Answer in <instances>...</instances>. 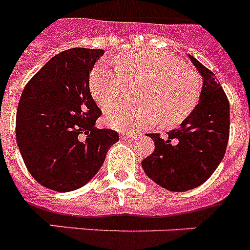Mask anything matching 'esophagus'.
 I'll list each match as a JSON object with an SVG mask.
<instances>
[{
	"mask_svg": "<svg viewBox=\"0 0 250 250\" xmlns=\"http://www.w3.org/2000/svg\"><path fill=\"white\" fill-rule=\"evenodd\" d=\"M135 135H136L135 132L128 131V132H123V133L121 135V137L122 139H132V137H133Z\"/></svg>",
	"mask_w": 250,
	"mask_h": 250,
	"instance_id": "34e87169",
	"label": "esophagus"
}]
</instances>
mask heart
Returning <instances> with one entry per match:
<instances>
[{
  "label": "heart",
  "instance_id": "b5f03b06",
  "mask_svg": "<svg viewBox=\"0 0 250 250\" xmlns=\"http://www.w3.org/2000/svg\"><path fill=\"white\" fill-rule=\"evenodd\" d=\"M114 65L99 64L90 76L93 100L106 107L119 100L125 91V78L144 79L136 105H111L105 111V122L119 131L143 127L158 119L173 125L184 121L195 107L200 81L191 68L169 52L135 50L115 56Z\"/></svg>",
  "mask_w": 250,
  "mask_h": 250
}]
</instances>
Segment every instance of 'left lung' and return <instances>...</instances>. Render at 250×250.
Masks as SVG:
<instances>
[{
	"instance_id": "1",
	"label": "left lung",
	"mask_w": 250,
	"mask_h": 250,
	"mask_svg": "<svg viewBox=\"0 0 250 250\" xmlns=\"http://www.w3.org/2000/svg\"><path fill=\"white\" fill-rule=\"evenodd\" d=\"M203 77L200 100L178 128L167 137L149 133L155 150L143 160L145 173L169 191H188L212 176L226 153L230 104L213 72L188 55Z\"/></svg>"
}]
</instances>
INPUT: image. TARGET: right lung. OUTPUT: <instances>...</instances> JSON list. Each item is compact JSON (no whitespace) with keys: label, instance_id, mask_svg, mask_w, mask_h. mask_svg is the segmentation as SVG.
Returning <instances> with one entry per match:
<instances>
[{"label":"right lung","instance_id":"add662e5","mask_svg":"<svg viewBox=\"0 0 250 250\" xmlns=\"http://www.w3.org/2000/svg\"><path fill=\"white\" fill-rule=\"evenodd\" d=\"M104 50L76 47L55 55L24 87L16 141L26 169L44 188L66 192L97 173L117 131L95 127L101 115L90 72Z\"/></svg>","mask_w":250,"mask_h":250}]
</instances>
